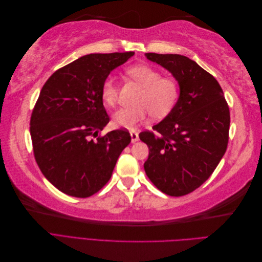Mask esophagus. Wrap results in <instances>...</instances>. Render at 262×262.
Instances as JSON below:
<instances>
[{
	"label": "esophagus",
	"instance_id": "obj_1",
	"mask_svg": "<svg viewBox=\"0 0 262 262\" xmlns=\"http://www.w3.org/2000/svg\"><path fill=\"white\" fill-rule=\"evenodd\" d=\"M130 134H131V142L132 143H136V142L139 140V133L136 131H131Z\"/></svg>",
	"mask_w": 262,
	"mask_h": 262
}]
</instances>
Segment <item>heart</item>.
I'll use <instances>...</instances> for the list:
<instances>
[{
    "instance_id": "1",
    "label": "heart",
    "mask_w": 262,
    "mask_h": 262,
    "mask_svg": "<svg viewBox=\"0 0 262 262\" xmlns=\"http://www.w3.org/2000/svg\"><path fill=\"white\" fill-rule=\"evenodd\" d=\"M125 74L141 89L134 107L121 108L113 117L116 126L133 129L147 120L167 116L176 106L180 95L179 82L172 76H163L160 70L148 64H136L126 69ZM101 99L106 105L116 106L119 87L115 78L109 75L101 84Z\"/></svg>"
}]
</instances>
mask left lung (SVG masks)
<instances>
[{
	"label": "left lung",
	"instance_id": "obj_1",
	"mask_svg": "<svg viewBox=\"0 0 262 262\" xmlns=\"http://www.w3.org/2000/svg\"><path fill=\"white\" fill-rule=\"evenodd\" d=\"M145 55L175 76L180 96L153 131L139 134L148 146L144 170L162 192L186 195L208 180L226 152L228 104L219 82L194 61L180 54Z\"/></svg>",
	"mask_w": 262,
	"mask_h": 262
}]
</instances>
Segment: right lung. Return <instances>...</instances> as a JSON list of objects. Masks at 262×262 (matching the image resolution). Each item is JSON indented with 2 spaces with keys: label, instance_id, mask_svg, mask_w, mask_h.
<instances>
[{
  "label": "right lung",
  "instance_id": "obj_1",
  "mask_svg": "<svg viewBox=\"0 0 262 262\" xmlns=\"http://www.w3.org/2000/svg\"><path fill=\"white\" fill-rule=\"evenodd\" d=\"M134 52L93 53L60 68L47 80L30 117L35 160L45 177L63 193L89 198L112 178L128 130L101 136L109 122L101 84Z\"/></svg>",
  "mask_w": 262,
  "mask_h": 262
}]
</instances>
